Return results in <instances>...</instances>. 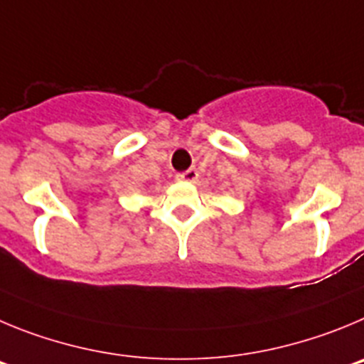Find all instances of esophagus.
Returning a JSON list of instances; mask_svg holds the SVG:
<instances>
[{
  "instance_id": "esophagus-1",
  "label": "esophagus",
  "mask_w": 364,
  "mask_h": 364,
  "mask_svg": "<svg viewBox=\"0 0 364 364\" xmlns=\"http://www.w3.org/2000/svg\"><path fill=\"white\" fill-rule=\"evenodd\" d=\"M198 170L196 168H188L185 170V172H181V174H178L176 178L179 179V181H188V183H194L196 179H198Z\"/></svg>"
}]
</instances>
